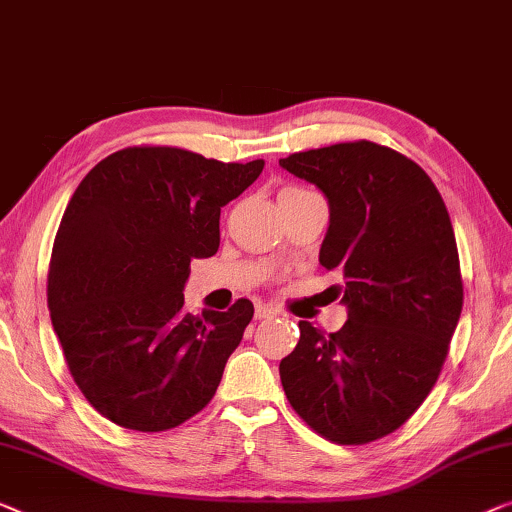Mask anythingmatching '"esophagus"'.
I'll use <instances>...</instances> for the list:
<instances>
[{
	"label": "esophagus",
	"instance_id": "obj_1",
	"mask_svg": "<svg viewBox=\"0 0 512 512\" xmlns=\"http://www.w3.org/2000/svg\"><path fill=\"white\" fill-rule=\"evenodd\" d=\"M254 314H256V318H268V316L274 314V309L268 307V305H261V302H258L256 309H254Z\"/></svg>",
	"mask_w": 512,
	"mask_h": 512
}]
</instances>
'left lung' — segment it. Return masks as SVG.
<instances>
[{
  "label": "left lung",
  "instance_id": "1",
  "mask_svg": "<svg viewBox=\"0 0 512 512\" xmlns=\"http://www.w3.org/2000/svg\"><path fill=\"white\" fill-rule=\"evenodd\" d=\"M328 198L318 261L348 321L323 335L300 321V342L279 362L295 413L342 446L402 427L439 379L462 314L464 288L446 203L416 161L372 140L279 159Z\"/></svg>",
  "mask_w": 512,
  "mask_h": 512
}]
</instances>
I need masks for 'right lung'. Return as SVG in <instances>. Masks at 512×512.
Segmentation results:
<instances>
[{"instance_id": "right-lung-1", "label": "right lung", "mask_w": 512, "mask_h": 512, "mask_svg": "<svg viewBox=\"0 0 512 512\" xmlns=\"http://www.w3.org/2000/svg\"><path fill=\"white\" fill-rule=\"evenodd\" d=\"M263 166L140 145L78 184L55 235L48 309L73 381L103 418L166 432L210 404L254 305L198 318L182 291L191 261L217 254L221 207Z\"/></svg>"}]
</instances>
